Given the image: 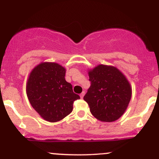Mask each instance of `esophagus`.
Returning a JSON list of instances; mask_svg holds the SVG:
<instances>
[{"label": "esophagus", "mask_w": 159, "mask_h": 159, "mask_svg": "<svg viewBox=\"0 0 159 159\" xmlns=\"http://www.w3.org/2000/svg\"><path fill=\"white\" fill-rule=\"evenodd\" d=\"M84 94H85L84 91H83V92H82L80 94V97H81V98H84Z\"/></svg>", "instance_id": "obj_1"}]
</instances>
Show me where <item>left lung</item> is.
Masks as SVG:
<instances>
[{
  "mask_svg": "<svg viewBox=\"0 0 159 159\" xmlns=\"http://www.w3.org/2000/svg\"><path fill=\"white\" fill-rule=\"evenodd\" d=\"M91 82L84 96L91 114L102 122H114L125 113L132 87L122 72L113 66L99 64L88 72Z\"/></svg>",
  "mask_w": 159,
  "mask_h": 159,
  "instance_id": "obj_1",
  "label": "left lung"
}]
</instances>
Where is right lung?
Wrapping results in <instances>:
<instances>
[{
  "instance_id": "obj_1",
  "label": "right lung",
  "mask_w": 159,
  "mask_h": 159,
  "mask_svg": "<svg viewBox=\"0 0 159 159\" xmlns=\"http://www.w3.org/2000/svg\"><path fill=\"white\" fill-rule=\"evenodd\" d=\"M66 69L52 62H43L29 75L26 93L31 106L46 121L55 123L63 120L73 109L80 96L65 79Z\"/></svg>"
}]
</instances>
